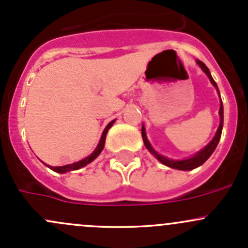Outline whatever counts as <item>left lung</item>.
I'll list each match as a JSON object with an SVG mask.
<instances>
[{
	"label": "left lung",
	"mask_w": 248,
	"mask_h": 248,
	"mask_svg": "<svg viewBox=\"0 0 248 248\" xmlns=\"http://www.w3.org/2000/svg\"><path fill=\"white\" fill-rule=\"evenodd\" d=\"M197 64H198L199 67L202 68V71L204 72L205 74H206L207 78L210 79V82H211L212 85L215 86V89H216L217 93L219 94V90L218 87H217V84L215 82V80L212 79L211 77V73H210L209 68H207L206 66H205V63H202V61H199V60H196ZM219 99H221V96H219ZM219 126L218 128H217V132L216 134H215V137L212 138L211 141L209 142V144L206 145L205 147H202L201 151L197 152L196 155H193V156L188 157V158H185V159H171V158H168V157L166 156H162L161 154H158V152L156 151V150L152 147V145L150 144L149 139H147L146 137V131H145V127L144 124H142L141 127V137H142V140H144V144L145 146H146V149L149 150L150 154L154 155L155 157H156L157 159H158L159 162H161L162 164H164V166L169 167V168H172V169H177V170H192V169H196L198 168V167H201L202 164H204L205 162L207 161V158H209L210 156H211L212 154H214L215 149L217 147V145H218V141L219 139H221V134H222V128H223V103H222V99H221V104H219Z\"/></svg>",
	"instance_id": "1"
}]
</instances>
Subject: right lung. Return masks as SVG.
<instances>
[{
  "instance_id": "1",
  "label": "right lung",
  "mask_w": 248,
  "mask_h": 248,
  "mask_svg": "<svg viewBox=\"0 0 248 248\" xmlns=\"http://www.w3.org/2000/svg\"><path fill=\"white\" fill-rule=\"evenodd\" d=\"M115 120H112L111 122H109L108 124H107V127L104 128L103 133H102V137L101 139H99V142L98 145H97V147L94 149V151L92 152L90 156L85 157L84 159H81V161L79 162H76V163H72V164H66V166H62V167H52V166H49V164H46V166L47 167V168H50L51 170L59 172V174H64V172L67 171H72V170H78V169L82 168V167L87 166V164L91 163L92 161H94V159L97 158V157L99 156V154L102 152V150L104 149V144H106V137H107V133H108V131L110 128H111V126L114 124Z\"/></svg>"
}]
</instances>
